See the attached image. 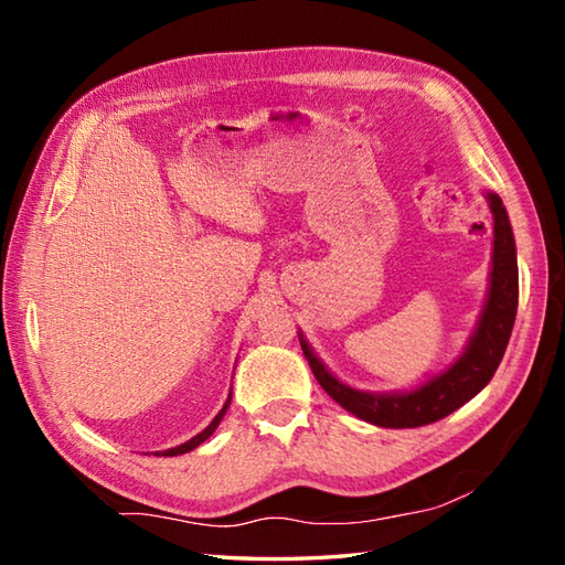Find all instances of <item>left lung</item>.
Listing matches in <instances>:
<instances>
[{
	"mask_svg": "<svg viewBox=\"0 0 565 565\" xmlns=\"http://www.w3.org/2000/svg\"><path fill=\"white\" fill-rule=\"evenodd\" d=\"M486 199L490 213H493V267H490L488 298L463 354L449 369H444L441 374L427 379L423 386L413 391H356L340 379H334L328 366L316 356V352L310 350L303 334L298 332L301 350L310 369H313V376L330 398L340 403L347 413L376 427H423L451 415L456 407L471 401L493 379L495 369L502 362V354L508 350L514 316H518L520 274L512 225L505 206H502V199L493 194V191H486Z\"/></svg>",
	"mask_w": 565,
	"mask_h": 565,
	"instance_id": "left-lung-1",
	"label": "left lung"
}]
</instances>
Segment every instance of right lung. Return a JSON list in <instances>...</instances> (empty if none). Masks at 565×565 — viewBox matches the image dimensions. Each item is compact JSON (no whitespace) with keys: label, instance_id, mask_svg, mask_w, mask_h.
Returning <instances> with one entry per match:
<instances>
[{"label":"right lung","instance_id":"right-lung-1","mask_svg":"<svg viewBox=\"0 0 565 565\" xmlns=\"http://www.w3.org/2000/svg\"><path fill=\"white\" fill-rule=\"evenodd\" d=\"M231 393H233V391H231ZM227 405H231V395H227V401H225V405L221 407V413L213 417V423H211L206 429L199 431V435H196V437H191L189 441L179 444V447H174V449H167V451H162V454H158V456H179V454H186V451H191V449H196L199 444L206 441V439L213 435V431H215V427L221 425V419H223V415H225V411H227Z\"/></svg>","mask_w":565,"mask_h":565}]
</instances>
